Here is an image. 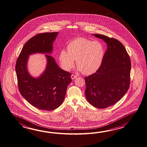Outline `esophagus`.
I'll list each match as a JSON object with an SVG mask.
<instances>
[{"instance_id":"1","label":"esophagus","mask_w":147,"mask_h":147,"mask_svg":"<svg viewBox=\"0 0 147 147\" xmlns=\"http://www.w3.org/2000/svg\"><path fill=\"white\" fill-rule=\"evenodd\" d=\"M71 78L72 80H73V79H75V78H77V76H76V75H72L71 76Z\"/></svg>"}]
</instances>
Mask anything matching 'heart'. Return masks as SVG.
Here are the masks:
<instances>
[{
  "label": "heart",
  "instance_id": "heart-1",
  "mask_svg": "<svg viewBox=\"0 0 147 147\" xmlns=\"http://www.w3.org/2000/svg\"><path fill=\"white\" fill-rule=\"evenodd\" d=\"M66 50H61L59 60L61 68L66 71L72 69L76 60L78 71L84 75L96 72L100 68L104 56L102 45L84 38L79 37L71 41Z\"/></svg>",
  "mask_w": 147,
  "mask_h": 147
}]
</instances>
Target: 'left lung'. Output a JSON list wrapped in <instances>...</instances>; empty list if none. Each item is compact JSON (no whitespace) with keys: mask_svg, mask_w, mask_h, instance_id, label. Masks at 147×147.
I'll return each mask as SVG.
<instances>
[{"mask_svg":"<svg viewBox=\"0 0 147 147\" xmlns=\"http://www.w3.org/2000/svg\"><path fill=\"white\" fill-rule=\"evenodd\" d=\"M102 39L107 50L96 73L85 77L86 98L91 105L106 108L119 101L130 86L131 61L119 41L103 34H92Z\"/></svg>","mask_w":147,"mask_h":147,"instance_id":"obj_1","label":"left lung"}]
</instances>
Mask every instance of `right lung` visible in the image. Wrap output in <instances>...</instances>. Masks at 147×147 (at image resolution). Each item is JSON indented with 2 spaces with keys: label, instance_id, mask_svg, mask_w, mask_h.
Wrapping results in <instances>:
<instances>
[{
  "label": "right lung",
  "instance_id": "1",
  "mask_svg": "<svg viewBox=\"0 0 147 147\" xmlns=\"http://www.w3.org/2000/svg\"><path fill=\"white\" fill-rule=\"evenodd\" d=\"M58 32L37 34L27 41L22 48L16 64V72L19 91L32 106L41 110L50 111L63 103L67 88L71 81V74L59 67L53 57V41ZM48 54L45 71L34 78L28 73V56L34 53Z\"/></svg>",
  "mask_w": 147,
  "mask_h": 147
}]
</instances>
